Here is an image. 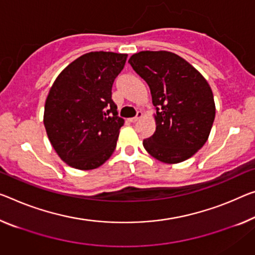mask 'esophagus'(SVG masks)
<instances>
[{
  "label": "esophagus",
  "mask_w": 255,
  "mask_h": 255,
  "mask_svg": "<svg viewBox=\"0 0 255 255\" xmlns=\"http://www.w3.org/2000/svg\"><path fill=\"white\" fill-rule=\"evenodd\" d=\"M141 116H142V112H138L134 117H132V119H128V121H130L131 123H135L136 121H138Z\"/></svg>",
  "instance_id": "esophagus-1"
}]
</instances>
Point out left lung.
<instances>
[{"label": "left lung", "instance_id": "obj_1", "mask_svg": "<svg viewBox=\"0 0 255 255\" xmlns=\"http://www.w3.org/2000/svg\"><path fill=\"white\" fill-rule=\"evenodd\" d=\"M147 82L156 109V131L143 147L156 159L180 163L206 142L215 117L209 83L189 62L167 51H141L128 59Z\"/></svg>", "mask_w": 255, "mask_h": 255}]
</instances>
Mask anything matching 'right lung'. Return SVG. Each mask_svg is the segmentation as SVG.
<instances>
[{"label": "right lung", "mask_w": 255, "mask_h": 255, "mask_svg": "<svg viewBox=\"0 0 255 255\" xmlns=\"http://www.w3.org/2000/svg\"><path fill=\"white\" fill-rule=\"evenodd\" d=\"M128 54L90 52L57 77L45 101L44 127L60 158L78 170H93L111 157L124 120L112 99L115 78Z\"/></svg>", "instance_id": "add662e5"}]
</instances>
